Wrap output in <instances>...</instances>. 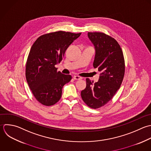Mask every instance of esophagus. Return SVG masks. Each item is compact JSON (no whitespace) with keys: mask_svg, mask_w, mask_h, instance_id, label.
<instances>
[{"mask_svg":"<svg viewBox=\"0 0 151 151\" xmlns=\"http://www.w3.org/2000/svg\"><path fill=\"white\" fill-rule=\"evenodd\" d=\"M73 79L75 80H80V79H82V78L79 76H78V75H75L73 76Z\"/></svg>","mask_w":151,"mask_h":151,"instance_id":"obj_1","label":"esophagus"}]
</instances>
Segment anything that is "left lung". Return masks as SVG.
<instances>
[{
    "instance_id": "left-lung-1",
    "label": "left lung",
    "mask_w": 151,
    "mask_h": 151,
    "mask_svg": "<svg viewBox=\"0 0 151 151\" xmlns=\"http://www.w3.org/2000/svg\"><path fill=\"white\" fill-rule=\"evenodd\" d=\"M88 36L95 48L93 67L101 73L97 82L86 79L81 97L89 107L98 109L110 101L119 89L125 75V59L120 45L112 37L102 32H88Z\"/></svg>"
}]
</instances>
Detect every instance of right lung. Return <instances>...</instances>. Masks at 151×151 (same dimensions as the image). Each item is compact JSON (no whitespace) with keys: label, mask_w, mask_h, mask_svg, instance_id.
I'll use <instances>...</instances> for the list:
<instances>
[{"label":"right lung","mask_w":151,"mask_h":151,"mask_svg":"<svg viewBox=\"0 0 151 151\" xmlns=\"http://www.w3.org/2000/svg\"><path fill=\"white\" fill-rule=\"evenodd\" d=\"M81 33L58 31L39 36L31 47L26 64V78L36 100L52 106L60 99L63 86L70 81V75L58 71L68 46Z\"/></svg>","instance_id":"1"}]
</instances>
